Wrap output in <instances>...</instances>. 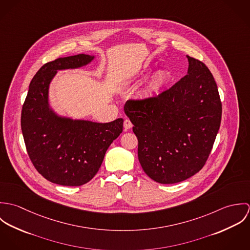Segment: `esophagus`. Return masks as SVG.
<instances>
[{"label": "esophagus", "mask_w": 250, "mask_h": 250, "mask_svg": "<svg viewBox=\"0 0 250 250\" xmlns=\"http://www.w3.org/2000/svg\"><path fill=\"white\" fill-rule=\"evenodd\" d=\"M123 125H124V130L125 131H127V130H129V129H131L133 127V124H132V122L129 119H125Z\"/></svg>", "instance_id": "esophagus-1"}]
</instances>
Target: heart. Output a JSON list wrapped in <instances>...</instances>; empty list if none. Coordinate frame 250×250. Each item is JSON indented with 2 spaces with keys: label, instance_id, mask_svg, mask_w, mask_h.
I'll return each mask as SVG.
<instances>
[{
  "label": "heart",
  "instance_id": "obj_1",
  "mask_svg": "<svg viewBox=\"0 0 250 250\" xmlns=\"http://www.w3.org/2000/svg\"><path fill=\"white\" fill-rule=\"evenodd\" d=\"M168 81H169V76L167 72L159 71L155 73L147 83V86L144 92L145 96L150 97V96L157 95L167 84Z\"/></svg>",
  "mask_w": 250,
  "mask_h": 250
}]
</instances>
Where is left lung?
<instances>
[{
  "label": "left lung",
  "mask_w": 250,
  "mask_h": 250,
  "mask_svg": "<svg viewBox=\"0 0 250 250\" xmlns=\"http://www.w3.org/2000/svg\"><path fill=\"white\" fill-rule=\"evenodd\" d=\"M188 74L156 97L128 100L124 111L138 138L144 172L161 184L193 176L205 165L217 135L222 107L212 73L187 56Z\"/></svg>",
  "instance_id": "left-lung-1"
}]
</instances>
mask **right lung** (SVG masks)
<instances>
[{
  "mask_svg": "<svg viewBox=\"0 0 250 250\" xmlns=\"http://www.w3.org/2000/svg\"><path fill=\"white\" fill-rule=\"evenodd\" d=\"M94 56L80 54L44 64L33 78L21 113L29 157L48 181L82 186L98 172L108 146L123 130V119L108 123L61 116L49 104V86L58 70L87 65Z\"/></svg>",
  "mask_w": 250,
  "mask_h": 250,
  "instance_id": "obj_1",
  "label": "right lung"
}]
</instances>
